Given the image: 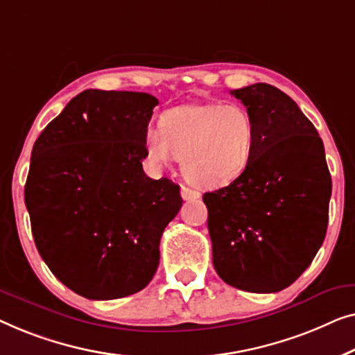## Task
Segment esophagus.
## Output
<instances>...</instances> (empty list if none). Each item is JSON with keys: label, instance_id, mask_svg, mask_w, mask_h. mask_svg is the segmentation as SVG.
<instances>
[{"label": "esophagus", "instance_id": "34e87169", "mask_svg": "<svg viewBox=\"0 0 355 355\" xmlns=\"http://www.w3.org/2000/svg\"><path fill=\"white\" fill-rule=\"evenodd\" d=\"M182 198L184 201H194V199L201 198V193L196 191V189L188 188V187H182Z\"/></svg>", "mask_w": 355, "mask_h": 355}]
</instances>
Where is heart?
Masks as SVG:
<instances>
[{
  "label": "heart",
  "mask_w": 355,
  "mask_h": 355,
  "mask_svg": "<svg viewBox=\"0 0 355 355\" xmlns=\"http://www.w3.org/2000/svg\"><path fill=\"white\" fill-rule=\"evenodd\" d=\"M144 144L156 166L178 157L188 182L220 188L248 168L256 128L249 112L236 104H187L164 112L161 130L149 128Z\"/></svg>",
  "instance_id": "1"
}]
</instances>
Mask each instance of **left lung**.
<instances>
[{"mask_svg":"<svg viewBox=\"0 0 355 355\" xmlns=\"http://www.w3.org/2000/svg\"><path fill=\"white\" fill-rule=\"evenodd\" d=\"M230 94L246 106L256 144L241 177L202 196L212 262L230 286L277 293L302 275L325 239L331 196L325 149L282 89L254 83Z\"/></svg>","mask_w":355,"mask_h":355,"instance_id":"8db88e82","label":"left lung"}]
</instances>
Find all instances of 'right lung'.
Wrapping results in <instances>:
<instances>
[{
    "mask_svg": "<svg viewBox=\"0 0 355 355\" xmlns=\"http://www.w3.org/2000/svg\"><path fill=\"white\" fill-rule=\"evenodd\" d=\"M157 104L148 93L85 89L33 144L24 194L35 244L54 277L87 299L141 291L182 207L178 184L143 171Z\"/></svg>",
    "mask_w": 355,
    "mask_h": 355,
    "instance_id": "obj_1",
    "label": "right lung"
}]
</instances>
